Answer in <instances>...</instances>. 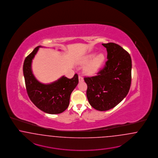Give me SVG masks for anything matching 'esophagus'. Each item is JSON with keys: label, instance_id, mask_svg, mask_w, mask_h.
<instances>
[{"label": "esophagus", "instance_id": "1", "mask_svg": "<svg viewBox=\"0 0 158 158\" xmlns=\"http://www.w3.org/2000/svg\"><path fill=\"white\" fill-rule=\"evenodd\" d=\"M78 80H79V81H80V82H81V81H84V78H83V77H82L81 76H79L78 77Z\"/></svg>", "mask_w": 158, "mask_h": 158}]
</instances>
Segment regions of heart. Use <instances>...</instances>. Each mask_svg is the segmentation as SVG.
I'll list each match as a JSON object with an SVG mask.
<instances>
[{
	"label": "heart",
	"instance_id": "b5f03b06",
	"mask_svg": "<svg viewBox=\"0 0 158 158\" xmlns=\"http://www.w3.org/2000/svg\"><path fill=\"white\" fill-rule=\"evenodd\" d=\"M93 55H89L86 56L82 61V62L88 61ZM105 57L103 54H98L96 55L91 61H89L84 67V71L85 73L89 75H92L96 74L100 69L104 61Z\"/></svg>",
	"mask_w": 158,
	"mask_h": 158
}]
</instances>
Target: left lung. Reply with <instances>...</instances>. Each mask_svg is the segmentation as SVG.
<instances>
[{"label": "left lung", "mask_w": 158, "mask_h": 158, "mask_svg": "<svg viewBox=\"0 0 158 158\" xmlns=\"http://www.w3.org/2000/svg\"><path fill=\"white\" fill-rule=\"evenodd\" d=\"M107 51L104 67L97 76L84 77L87 97L95 109L106 111L120 103L129 93L131 80V55L115 43L103 44Z\"/></svg>", "instance_id": "8db88e82"}]
</instances>
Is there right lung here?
<instances>
[{"label": "right lung", "mask_w": 158, "mask_h": 158, "mask_svg": "<svg viewBox=\"0 0 158 158\" xmlns=\"http://www.w3.org/2000/svg\"><path fill=\"white\" fill-rule=\"evenodd\" d=\"M40 47L41 46L35 48L23 63V72L27 95L31 102L44 112L52 114L61 113L69 107L71 94L78 83V77L76 74L69 79L62 76L47 84L39 82L32 73L31 64Z\"/></svg>", "instance_id": "1"}]
</instances>
